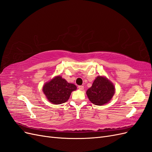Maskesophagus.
Here are the masks:
<instances>
[{"instance_id":"esophagus-1","label":"esophagus","mask_w":152,"mask_h":152,"mask_svg":"<svg viewBox=\"0 0 152 152\" xmlns=\"http://www.w3.org/2000/svg\"><path fill=\"white\" fill-rule=\"evenodd\" d=\"M78 87H79V89L80 90H83L84 89V86H78Z\"/></svg>"}]
</instances>
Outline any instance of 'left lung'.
Listing matches in <instances>:
<instances>
[{"label": "left lung", "mask_w": 152, "mask_h": 152, "mask_svg": "<svg viewBox=\"0 0 152 152\" xmlns=\"http://www.w3.org/2000/svg\"><path fill=\"white\" fill-rule=\"evenodd\" d=\"M112 82L105 77L98 76L86 94L90 102L96 105L102 106L108 103L115 94Z\"/></svg>", "instance_id": "8db88e82"}]
</instances>
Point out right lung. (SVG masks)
Listing matches in <instances>:
<instances>
[{
	"mask_svg": "<svg viewBox=\"0 0 152 152\" xmlns=\"http://www.w3.org/2000/svg\"><path fill=\"white\" fill-rule=\"evenodd\" d=\"M77 89V86L68 83L61 76H56L45 83L42 88L44 94L50 103L59 104L66 102L72 92Z\"/></svg>",
	"mask_w": 152,
	"mask_h": 152,
	"instance_id": "1",
	"label": "right lung"
}]
</instances>
